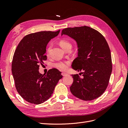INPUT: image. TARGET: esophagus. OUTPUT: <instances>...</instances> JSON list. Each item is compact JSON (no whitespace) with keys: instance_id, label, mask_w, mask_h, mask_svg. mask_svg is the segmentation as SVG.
<instances>
[{"instance_id":"34e87169","label":"esophagus","mask_w":128,"mask_h":128,"mask_svg":"<svg viewBox=\"0 0 128 128\" xmlns=\"http://www.w3.org/2000/svg\"><path fill=\"white\" fill-rule=\"evenodd\" d=\"M61 74H62V76H67V75H68V74H67V73H66V72H62L61 73Z\"/></svg>"}]
</instances>
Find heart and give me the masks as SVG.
Instances as JSON below:
<instances>
[{"label": "heart", "instance_id": "b5f03b06", "mask_svg": "<svg viewBox=\"0 0 128 128\" xmlns=\"http://www.w3.org/2000/svg\"><path fill=\"white\" fill-rule=\"evenodd\" d=\"M59 44L61 46V48L64 50L67 49L68 48H72V44L71 42L66 40H61L59 42ZM52 48V44H50L48 45V47L47 50V52L48 54L50 53V50ZM69 61H60L55 64V66L58 68V69H60V70H65L67 68L69 64Z\"/></svg>", "mask_w": 128, "mask_h": 128}]
</instances>
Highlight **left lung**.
Returning <instances> with one entry per match:
<instances>
[{
	"label": "left lung",
	"mask_w": 128,
	"mask_h": 128,
	"mask_svg": "<svg viewBox=\"0 0 128 128\" xmlns=\"http://www.w3.org/2000/svg\"><path fill=\"white\" fill-rule=\"evenodd\" d=\"M73 38L78 46V56L72 67L78 74L72 75L74 79L70 87L72 94L81 100L89 101L98 98L106 90L112 71L110 51L105 38L97 30L88 26L67 28L61 35Z\"/></svg>",
	"instance_id": "obj_1"
}]
</instances>
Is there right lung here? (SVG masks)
Listing matches in <instances>:
<instances>
[{"mask_svg":"<svg viewBox=\"0 0 128 128\" xmlns=\"http://www.w3.org/2000/svg\"><path fill=\"white\" fill-rule=\"evenodd\" d=\"M60 31L27 34L15 50L12 64L15 88L19 94L30 103L38 104L48 99L62 77L56 68L50 69L43 75L38 70L40 65L47 60L45 53L48 42L57 36Z\"/></svg>","mask_w":128,"mask_h":128,"instance_id":"right-lung-1","label":"right lung"}]
</instances>
